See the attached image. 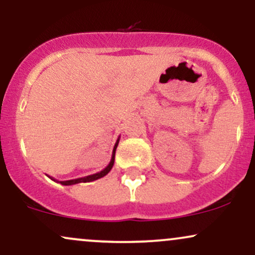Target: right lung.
Wrapping results in <instances>:
<instances>
[{"label":"right lung","mask_w":255,"mask_h":255,"mask_svg":"<svg viewBox=\"0 0 255 255\" xmlns=\"http://www.w3.org/2000/svg\"><path fill=\"white\" fill-rule=\"evenodd\" d=\"M119 141H120V136L118 137V140H116L115 146H114V148H113V154H111V159H110L109 164L105 166V168L102 171L96 172V174H92V175H89V176L79 177V178H74V180H67V181H57V180H55L54 177L49 176V175H46V176H48L49 178H51V180L55 181V182L63 184V186H72V184H77V183H81V182H92V181H96V180H98V178L104 177L105 175H107L108 172H109L111 169H113L114 162H115V151H116V148H118Z\"/></svg>","instance_id":"add662e5"}]
</instances>
